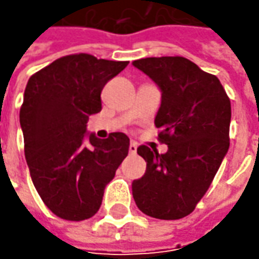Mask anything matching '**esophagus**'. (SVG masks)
<instances>
[{
    "instance_id": "esophagus-1",
    "label": "esophagus",
    "mask_w": 259,
    "mask_h": 259,
    "mask_svg": "<svg viewBox=\"0 0 259 259\" xmlns=\"http://www.w3.org/2000/svg\"><path fill=\"white\" fill-rule=\"evenodd\" d=\"M128 151H130V154H135V153H137V143H135V141H131V143H130Z\"/></svg>"
}]
</instances>
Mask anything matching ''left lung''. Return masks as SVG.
Segmentation results:
<instances>
[{
  "mask_svg": "<svg viewBox=\"0 0 259 259\" xmlns=\"http://www.w3.org/2000/svg\"><path fill=\"white\" fill-rule=\"evenodd\" d=\"M133 65L161 91L154 124L168 145L165 154L137 148L147 170L133 182V196L143 213L182 219L207 192L228 153L231 101L216 76L186 57H147Z\"/></svg>",
  "mask_w": 259,
  "mask_h": 259,
  "instance_id": "8db88e82",
  "label": "left lung"
}]
</instances>
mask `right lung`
Returning <instances> with one entry per match:
<instances>
[{"label":"right lung","mask_w":259,"mask_h":259,"mask_svg":"<svg viewBox=\"0 0 259 259\" xmlns=\"http://www.w3.org/2000/svg\"><path fill=\"white\" fill-rule=\"evenodd\" d=\"M126 66L79 53L57 59L27 82L20 109L25 160L37 193L62 219L92 218L128 155L124 133L106 140L86 133L89 115L102 109L104 86Z\"/></svg>","instance_id":"obj_1"}]
</instances>
